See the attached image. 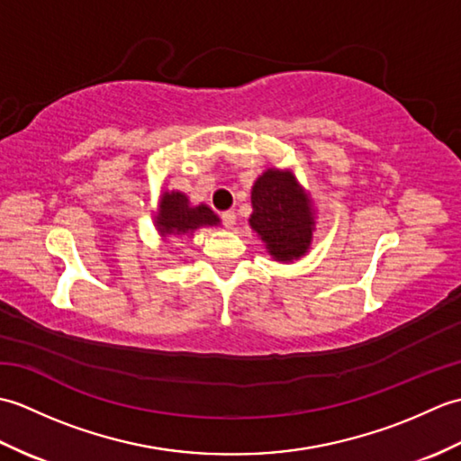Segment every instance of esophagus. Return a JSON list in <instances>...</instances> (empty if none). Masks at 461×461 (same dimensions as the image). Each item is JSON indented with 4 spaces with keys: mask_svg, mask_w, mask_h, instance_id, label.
I'll use <instances>...</instances> for the list:
<instances>
[{
    "mask_svg": "<svg viewBox=\"0 0 461 461\" xmlns=\"http://www.w3.org/2000/svg\"><path fill=\"white\" fill-rule=\"evenodd\" d=\"M220 218H221V223L225 225V228H233V223H236V213H233L231 210L221 212Z\"/></svg>",
    "mask_w": 461,
    "mask_h": 461,
    "instance_id": "obj_1",
    "label": "esophagus"
}]
</instances>
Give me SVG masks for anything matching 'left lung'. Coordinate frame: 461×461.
Segmentation results:
<instances>
[{"mask_svg": "<svg viewBox=\"0 0 461 461\" xmlns=\"http://www.w3.org/2000/svg\"><path fill=\"white\" fill-rule=\"evenodd\" d=\"M251 205V228L273 258L291 261L307 251L312 236L311 205L291 174L267 170L253 185Z\"/></svg>", "mask_w": 461, "mask_h": 461, "instance_id": "8db88e82", "label": "left lung"}]
</instances>
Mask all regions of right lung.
I'll list each match as a JSON object with an SVG mask.
<instances>
[{"label": "right lung", "instance_id": "add662e5", "mask_svg": "<svg viewBox=\"0 0 461 461\" xmlns=\"http://www.w3.org/2000/svg\"><path fill=\"white\" fill-rule=\"evenodd\" d=\"M218 215H215L208 205H195L190 208L188 198L180 192L164 194L160 202V213L156 218L158 230L164 236H180V233H190L198 230L200 225H213L218 223Z\"/></svg>", "mask_w": 461, "mask_h": 461}]
</instances>
